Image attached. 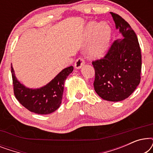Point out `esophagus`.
<instances>
[{"instance_id":"esophagus-1","label":"esophagus","mask_w":153,"mask_h":153,"mask_svg":"<svg viewBox=\"0 0 153 153\" xmlns=\"http://www.w3.org/2000/svg\"><path fill=\"white\" fill-rule=\"evenodd\" d=\"M84 64H85L84 59H83V58L80 57L76 59V62H75V63H74V67H75V68L79 69V68H81L83 65H84Z\"/></svg>"}]
</instances>
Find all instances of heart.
Instances as JSON below:
<instances>
[{"label": "heart", "mask_w": 153, "mask_h": 153, "mask_svg": "<svg viewBox=\"0 0 153 153\" xmlns=\"http://www.w3.org/2000/svg\"><path fill=\"white\" fill-rule=\"evenodd\" d=\"M111 35V30L107 24L91 23L89 25L88 36L89 39L94 37L88 49V55L91 58H97L104 55L108 49Z\"/></svg>", "instance_id": "obj_1"}]
</instances>
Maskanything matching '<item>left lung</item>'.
<instances>
[{
    "mask_svg": "<svg viewBox=\"0 0 153 153\" xmlns=\"http://www.w3.org/2000/svg\"><path fill=\"white\" fill-rule=\"evenodd\" d=\"M124 38L112 43L103 58L93 60L95 91L104 100L118 102L135 91L141 81V48L134 31L118 14L111 12Z\"/></svg>",
    "mask_w": 153,
    "mask_h": 153,
    "instance_id": "obj_1",
    "label": "left lung"
}]
</instances>
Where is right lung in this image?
<instances>
[{"mask_svg":"<svg viewBox=\"0 0 153 153\" xmlns=\"http://www.w3.org/2000/svg\"><path fill=\"white\" fill-rule=\"evenodd\" d=\"M73 70V66L65 68L45 86L30 89L19 82L11 67L14 96L22 106L31 112L42 115L51 114L59 108L65 81Z\"/></svg>","mask_w":153,"mask_h":153,"instance_id":"1","label":"right lung"}]
</instances>
